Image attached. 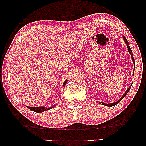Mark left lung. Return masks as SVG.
Listing matches in <instances>:
<instances>
[{
  "instance_id": "1",
  "label": "left lung",
  "mask_w": 146,
  "mask_h": 146,
  "mask_svg": "<svg viewBox=\"0 0 146 146\" xmlns=\"http://www.w3.org/2000/svg\"><path fill=\"white\" fill-rule=\"evenodd\" d=\"M123 36V41H124V42L125 43V44H126V46H127V50H128V52L129 53V54L131 55V59H132V61H133V65H134V69H135V61H134V58H133V54H132V51H131V48H130V47H129V43H128V42H127V39L125 38V37L124 36ZM133 73H134V70H133V74H132V76H133ZM131 85L130 86H129L128 88H127V90L126 91H125V92L123 94V96H121L120 98H119V100H117V102H113V103H109V104H106V103H104V102H99V104H102V105H104V106H108V107H111V106H115V105H116V104H118L119 102H120L121 100H122L123 98H124L125 96V95L127 94V92H129V90H130V88H131Z\"/></svg>"
}]
</instances>
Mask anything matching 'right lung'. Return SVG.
Listing matches in <instances>:
<instances>
[{"instance_id": "obj_1", "label": "right lung", "mask_w": 146, "mask_h": 146, "mask_svg": "<svg viewBox=\"0 0 146 146\" xmlns=\"http://www.w3.org/2000/svg\"><path fill=\"white\" fill-rule=\"evenodd\" d=\"M68 82V80L66 79V80L63 83V87L65 86V85ZM55 106V105H54L53 106H52L50 108H46V107H44V106H39V107H30V106H26V107H27L28 108L31 110V111H35V112H37V113H42L43 112V111H45L46 110H50L52 108H53Z\"/></svg>"}]
</instances>
